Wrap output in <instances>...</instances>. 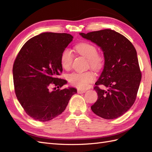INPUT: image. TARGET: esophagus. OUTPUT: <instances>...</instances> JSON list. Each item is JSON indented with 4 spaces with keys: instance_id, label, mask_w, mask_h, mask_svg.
I'll return each mask as SVG.
<instances>
[{
    "instance_id": "1",
    "label": "esophagus",
    "mask_w": 152,
    "mask_h": 152,
    "mask_svg": "<svg viewBox=\"0 0 152 152\" xmlns=\"http://www.w3.org/2000/svg\"><path fill=\"white\" fill-rule=\"evenodd\" d=\"M86 90H81V89H78L77 90V93L79 94H83L84 93H86Z\"/></svg>"
}]
</instances>
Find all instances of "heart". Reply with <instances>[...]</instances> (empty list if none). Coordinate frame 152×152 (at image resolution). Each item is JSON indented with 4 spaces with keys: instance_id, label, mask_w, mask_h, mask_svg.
Instances as JSON below:
<instances>
[{
    "instance_id": "obj_1",
    "label": "heart",
    "mask_w": 152,
    "mask_h": 152,
    "mask_svg": "<svg viewBox=\"0 0 152 152\" xmlns=\"http://www.w3.org/2000/svg\"><path fill=\"white\" fill-rule=\"evenodd\" d=\"M75 50L81 56L87 58L88 65L95 71L102 70L104 64V58L98 53L94 45L88 42H81L75 45ZM73 61V54L72 50L65 48L63 50L60 56L61 65L65 70H70ZM70 83L79 89H86L89 84L95 80V75L92 71L86 72H74L68 75Z\"/></svg>"
}]
</instances>
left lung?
<instances>
[{
	"instance_id": "8db88e82",
	"label": "left lung",
	"mask_w": 152,
	"mask_h": 152,
	"mask_svg": "<svg viewBox=\"0 0 152 152\" xmlns=\"http://www.w3.org/2000/svg\"><path fill=\"white\" fill-rule=\"evenodd\" d=\"M80 35L100 47L104 57L103 70L94 87L98 97L92 111L105 119L118 118L134 104L140 84L141 72L135 48L126 37L110 29Z\"/></svg>"
}]
</instances>
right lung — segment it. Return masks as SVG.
<instances>
[{
    "instance_id": "1",
    "label": "right lung",
    "mask_w": 152,
    "mask_h": 152,
    "mask_svg": "<svg viewBox=\"0 0 152 152\" xmlns=\"http://www.w3.org/2000/svg\"><path fill=\"white\" fill-rule=\"evenodd\" d=\"M73 38L65 33L36 35L23 45L14 62L16 96L26 114L36 121H49L58 116L77 93L73 87L59 89L67 83L59 78L63 71L60 56ZM52 85L58 89L50 91Z\"/></svg>"
}]
</instances>
